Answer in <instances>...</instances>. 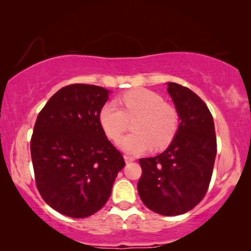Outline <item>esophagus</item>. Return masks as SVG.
<instances>
[{"label":"esophagus","mask_w":251,"mask_h":251,"mask_svg":"<svg viewBox=\"0 0 251 251\" xmlns=\"http://www.w3.org/2000/svg\"><path fill=\"white\" fill-rule=\"evenodd\" d=\"M124 159H125L126 163H131V161H134V160H135L134 157L128 156V155H125V156H124Z\"/></svg>","instance_id":"1"}]
</instances>
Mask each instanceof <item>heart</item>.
Returning <instances> with one entry per match:
<instances>
[{"label": "heart", "instance_id": "obj_1", "mask_svg": "<svg viewBox=\"0 0 251 251\" xmlns=\"http://www.w3.org/2000/svg\"><path fill=\"white\" fill-rule=\"evenodd\" d=\"M123 109L115 103L105 104L100 121L110 139H117L128 128L129 121L135 133L123 136L118 146L128 154L138 155L150 151L163 150L173 142L179 128V112L158 93L150 90L129 91L121 96Z\"/></svg>", "mask_w": 251, "mask_h": 251}]
</instances>
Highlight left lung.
<instances>
[{"mask_svg":"<svg viewBox=\"0 0 251 251\" xmlns=\"http://www.w3.org/2000/svg\"><path fill=\"white\" fill-rule=\"evenodd\" d=\"M167 91L179 112V128L164 152L139 159L137 189L151 210L176 216L192 210L205 197L217 141L212 115L201 97L177 83H168Z\"/></svg>","mask_w":251,"mask_h":251,"instance_id":"left-lung-1","label":"left lung"}]
</instances>
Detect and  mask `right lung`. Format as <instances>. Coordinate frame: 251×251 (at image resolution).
Here are the masks:
<instances>
[{
  "mask_svg": "<svg viewBox=\"0 0 251 251\" xmlns=\"http://www.w3.org/2000/svg\"><path fill=\"white\" fill-rule=\"evenodd\" d=\"M108 95L96 85H67L50 97L34 125L31 156L37 190L49 206L72 218L99 211L125 166L100 121Z\"/></svg>",
  "mask_w": 251,
  "mask_h": 251,
  "instance_id": "add662e5",
  "label": "right lung"
}]
</instances>
